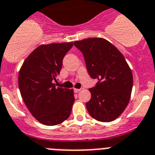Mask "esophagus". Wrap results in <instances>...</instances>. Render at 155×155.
Wrapping results in <instances>:
<instances>
[{"label": "esophagus", "mask_w": 155, "mask_h": 155, "mask_svg": "<svg viewBox=\"0 0 155 155\" xmlns=\"http://www.w3.org/2000/svg\"><path fill=\"white\" fill-rule=\"evenodd\" d=\"M74 92H76V93H78V92H80L81 89H79V88H74Z\"/></svg>", "instance_id": "34e87169"}]
</instances>
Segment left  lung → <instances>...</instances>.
I'll return each instance as SVG.
<instances>
[{
  "label": "left lung",
  "instance_id": "8db88e82",
  "mask_svg": "<svg viewBox=\"0 0 155 155\" xmlns=\"http://www.w3.org/2000/svg\"><path fill=\"white\" fill-rule=\"evenodd\" d=\"M74 44L84 55L91 78L99 80L95 88H89L88 113L102 122L115 120L131 97L133 78L129 64L121 51L104 38H87Z\"/></svg>",
  "mask_w": 155,
  "mask_h": 155
}]
</instances>
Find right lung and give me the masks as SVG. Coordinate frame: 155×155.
Here are the masks:
<instances>
[{"instance_id":"right-lung-1","label":"right lung","mask_w":155,"mask_h":155,"mask_svg":"<svg viewBox=\"0 0 155 155\" xmlns=\"http://www.w3.org/2000/svg\"><path fill=\"white\" fill-rule=\"evenodd\" d=\"M73 42L41 45L26 58L18 73V87L26 107L43 125H59L71 115L74 90L56 87L63 59Z\"/></svg>"}]
</instances>
